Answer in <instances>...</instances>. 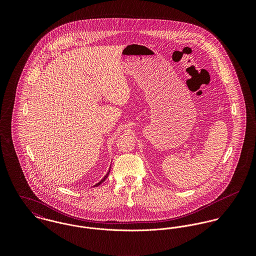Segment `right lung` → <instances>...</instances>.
Here are the masks:
<instances>
[{"label":"right lung","mask_w":256,"mask_h":256,"mask_svg":"<svg viewBox=\"0 0 256 256\" xmlns=\"http://www.w3.org/2000/svg\"><path fill=\"white\" fill-rule=\"evenodd\" d=\"M110 170H108V174H106V176H104V178H102V180H100V182L98 183V184H96V186H98V185H100V183L104 182V180H106V178H108V174H110Z\"/></svg>","instance_id":"right-lung-1"}]
</instances>
